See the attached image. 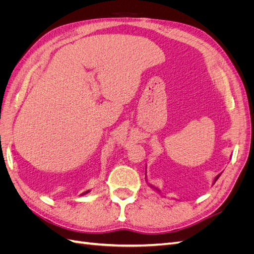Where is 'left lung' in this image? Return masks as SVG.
<instances>
[{"label":"left lung","instance_id":"left-lung-1","mask_svg":"<svg viewBox=\"0 0 254 254\" xmlns=\"http://www.w3.org/2000/svg\"><path fill=\"white\" fill-rule=\"evenodd\" d=\"M220 175H221V174H219V175H218V176H217V177H216V178H215V180H214V183H215V182H216V181H217V179H218V178H219V176H220ZM149 187H151V188H153V189H155V190H158V191H159V190H158V189H157V188H155V187H152V186H151V184H149Z\"/></svg>","mask_w":254,"mask_h":254}]
</instances>
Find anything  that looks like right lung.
Returning a JSON list of instances; mask_svg holds the SVG:
<instances>
[{"label":"right lung","mask_w":254,"mask_h":254,"mask_svg":"<svg viewBox=\"0 0 254 254\" xmlns=\"http://www.w3.org/2000/svg\"><path fill=\"white\" fill-rule=\"evenodd\" d=\"M89 191H90V190H87V191H84V193H83V194H81V195H84V194H87V193H89Z\"/></svg>","instance_id":"add662e5"}]
</instances>
